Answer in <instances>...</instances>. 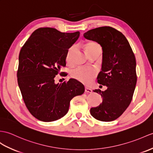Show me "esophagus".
I'll list each match as a JSON object with an SVG mask.
<instances>
[{"label":"esophagus","mask_w":153,"mask_h":153,"mask_svg":"<svg viewBox=\"0 0 153 153\" xmlns=\"http://www.w3.org/2000/svg\"><path fill=\"white\" fill-rule=\"evenodd\" d=\"M85 91L86 92V93H91L92 92H93V90L91 89V88H88V87H85Z\"/></svg>","instance_id":"34e87169"}]
</instances>
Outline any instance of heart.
<instances>
[{"mask_svg":"<svg viewBox=\"0 0 153 153\" xmlns=\"http://www.w3.org/2000/svg\"><path fill=\"white\" fill-rule=\"evenodd\" d=\"M85 51L87 54L92 50L94 49H101L100 46L99 44L94 42H88L85 45ZM74 47L70 48L66 54V60L67 62L70 61V59L74 51ZM96 75V71L93 69L91 68H78L74 70L72 74V76L78 81H81L85 84H88L91 83L92 79Z\"/></svg>","mask_w":153,"mask_h":153,"instance_id":"heart-1","label":"heart"}]
</instances>
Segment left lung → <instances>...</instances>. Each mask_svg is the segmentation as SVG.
<instances>
[{
	"label": "left lung",
	"mask_w": 153,
	"mask_h": 153,
	"mask_svg": "<svg viewBox=\"0 0 153 153\" xmlns=\"http://www.w3.org/2000/svg\"><path fill=\"white\" fill-rule=\"evenodd\" d=\"M83 36L101 45L102 62L98 83L108 87L104 91H93L102 96V102L91 108L90 113L97 120L112 121L123 114L132 101L137 82L135 55L126 37L114 28H94Z\"/></svg>",
	"instance_id": "left-lung-1"
}]
</instances>
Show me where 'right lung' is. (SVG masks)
Wrapping results in <instances>:
<instances>
[{"instance_id": "add662e5", "label": "right lung", "mask_w": 153, "mask_h": 153, "mask_svg": "<svg viewBox=\"0 0 153 153\" xmlns=\"http://www.w3.org/2000/svg\"><path fill=\"white\" fill-rule=\"evenodd\" d=\"M79 34V31L65 33L40 28L21 49L17 83L27 109L38 120L51 122L62 118L71 100L84 93V85L76 79L61 83L54 79L60 68L66 66L67 52Z\"/></svg>"}]
</instances>
